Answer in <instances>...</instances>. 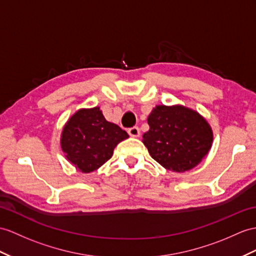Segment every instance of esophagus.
Wrapping results in <instances>:
<instances>
[{"instance_id":"1","label":"esophagus","mask_w":256,"mask_h":256,"mask_svg":"<svg viewBox=\"0 0 256 256\" xmlns=\"http://www.w3.org/2000/svg\"><path fill=\"white\" fill-rule=\"evenodd\" d=\"M128 134H129V136H134V138H136V136H140V129L138 127H136V126L132 127V128L128 129Z\"/></svg>"}]
</instances>
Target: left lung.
<instances>
[{"instance_id":"left-lung-1","label":"left lung","mask_w":256,"mask_h":256,"mask_svg":"<svg viewBox=\"0 0 256 256\" xmlns=\"http://www.w3.org/2000/svg\"><path fill=\"white\" fill-rule=\"evenodd\" d=\"M142 142L152 158L168 170H192L206 156L213 132L204 117L182 105H158L148 117Z\"/></svg>"}]
</instances>
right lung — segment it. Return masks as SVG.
Listing matches in <instances>:
<instances>
[{
  "mask_svg": "<svg viewBox=\"0 0 256 256\" xmlns=\"http://www.w3.org/2000/svg\"><path fill=\"white\" fill-rule=\"evenodd\" d=\"M127 138L128 134L105 120L96 106L81 108L68 120L62 132L60 146L79 172L88 174L106 163L115 146Z\"/></svg>",
  "mask_w": 256,
  "mask_h": 256,
  "instance_id": "1",
  "label": "right lung"
}]
</instances>
